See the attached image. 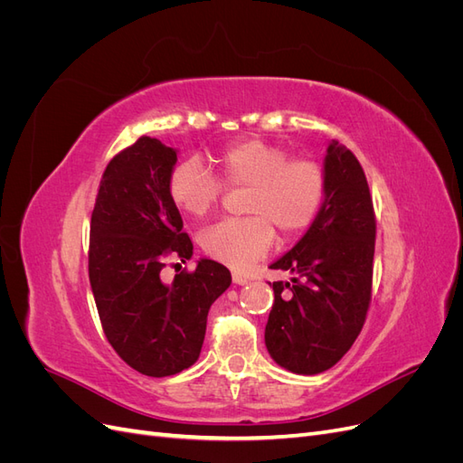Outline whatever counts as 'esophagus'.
<instances>
[{"label":"esophagus","instance_id":"esophagus-1","mask_svg":"<svg viewBox=\"0 0 463 463\" xmlns=\"http://www.w3.org/2000/svg\"><path fill=\"white\" fill-rule=\"evenodd\" d=\"M232 279H233V284H237V286L249 284V278H247L245 274H240V272H233V274H232Z\"/></svg>","mask_w":463,"mask_h":463}]
</instances>
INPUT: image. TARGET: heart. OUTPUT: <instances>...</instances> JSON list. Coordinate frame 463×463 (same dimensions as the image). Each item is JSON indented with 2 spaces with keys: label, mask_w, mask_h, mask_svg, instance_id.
Listing matches in <instances>:
<instances>
[{
  "label": "heart",
  "mask_w": 463,
  "mask_h": 463,
  "mask_svg": "<svg viewBox=\"0 0 463 463\" xmlns=\"http://www.w3.org/2000/svg\"><path fill=\"white\" fill-rule=\"evenodd\" d=\"M230 187H249L245 220H222L201 233L204 253L235 270L266 255L274 229L296 237L311 228L326 197V175L309 158H291L282 146L262 138H241L218 158ZM194 158L181 160L167 179L174 204L189 216H204L222 197L223 184Z\"/></svg>",
  "instance_id": "heart-1"
}]
</instances>
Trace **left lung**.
<instances>
[{
    "label": "left lung",
    "instance_id": "left-lung-1",
    "mask_svg": "<svg viewBox=\"0 0 463 463\" xmlns=\"http://www.w3.org/2000/svg\"><path fill=\"white\" fill-rule=\"evenodd\" d=\"M326 197L291 250L270 264L289 270L274 282L264 330L270 357L296 374L334 367L365 325L374 257V210L367 177L352 150L332 141L325 156Z\"/></svg>",
    "mask_w": 463,
    "mask_h": 463
}]
</instances>
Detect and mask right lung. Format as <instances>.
<instances>
[{"label": "right lung", "mask_w": 463, "mask_h": 463, "mask_svg": "<svg viewBox=\"0 0 463 463\" xmlns=\"http://www.w3.org/2000/svg\"><path fill=\"white\" fill-rule=\"evenodd\" d=\"M175 162L174 148L141 137L109 160L90 218L89 278L104 334L146 376H170L199 359L210 305L232 284L226 266L210 259L162 282L167 257H193L167 191Z\"/></svg>", "instance_id": "right-lung-1"}]
</instances>
